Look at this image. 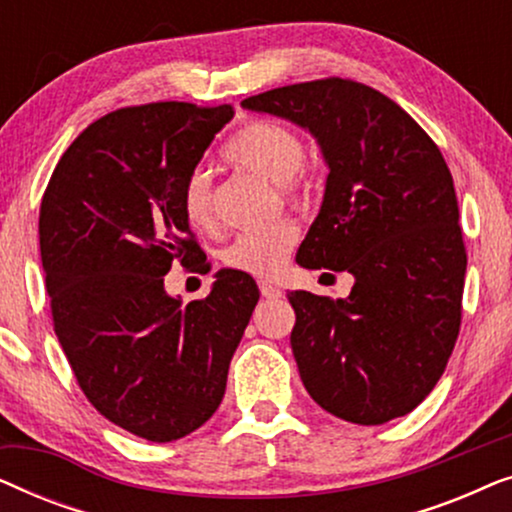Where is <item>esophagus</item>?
Wrapping results in <instances>:
<instances>
[{"mask_svg":"<svg viewBox=\"0 0 512 512\" xmlns=\"http://www.w3.org/2000/svg\"><path fill=\"white\" fill-rule=\"evenodd\" d=\"M258 289H261L263 298H270V300L282 298V289H279V286L272 284V282H258Z\"/></svg>","mask_w":512,"mask_h":512,"instance_id":"esophagus-1","label":"esophagus"}]
</instances>
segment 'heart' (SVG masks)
Segmentation results:
<instances>
[{"instance_id":"obj_1","label":"heart","mask_w":512,"mask_h":512,"mask_svg":"<svg viewBox=\"0 0 512 512\" xmlns=\"http://www.w3.org/2000/svg\"><path fill=\"white\" fill-rule=\"evenodd\" d=\"M223 158L270 184L282 186L289 198H300L298 172L305 160V146L296 132L270 121H254L228 139L223 146ZM181 209L193 228L207 230L214 223L212 209V179L202 167L188 174L181 188ZM298 230L289 221L251 233L237 235L223 249V263L230 270L247 272L254 277H272L284 268Z\"/></svg>"}]
</instances>
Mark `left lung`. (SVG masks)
I'll list each match as a JSON object with an SVG mask.
<instances>
[{
  "mask_svg": "<svg viewBox=\"0 0 512 512\" xmlns=\"http://www.w3.org/2000/svg\"><path fill=\"white\" fill-rule=\"evenodd\" d=\"M242 107L319 144L324 200L296 261L354 277L347 298L289 293L307 394L361 426L408 415L443 375L461 324L466 249L443 153L396 102L356 81L296 83Z\"/></svg>",
  "mask_w": 512,
  "mask_h": 512,
  "instance_id": "1",
  "label": "left lung"
}]
</instances>
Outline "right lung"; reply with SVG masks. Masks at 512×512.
<instances>
[{
    "instance_id": "1",
    "label": "right lung",
    "mask_w": 512,
    "mask_h": 512,
    "mask_svg": "<svg viewBox=\"0 0 512 512\" xmlns=\"http://www.w3.org/2000/svg\"><path fill=\"white\" fill-rule=\"evenodd\" d=\"M230 118V104L111 111L62 153L41 200L62 352L97 412L151 443L184 438L214 415L258 303L254 279L226 268L205 300L184 305L165 291L174 258L188 265L202 254L181 188Z\"/></svg>"
}]
</instances>
